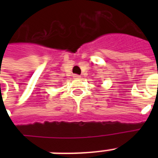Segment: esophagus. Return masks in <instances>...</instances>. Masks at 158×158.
I'll return each mask as SVG.
<instances>
[{
    "label": "esophagus",
    "mask_w": 158,
    "mask_h": 158,
    "mask_svg": "<svg viewBox=\"0 0 158 158\" xmlns=\"http://www.w3.org/2000/svg\"><path fill=\"white\" fill-rule=\"evenodd\" d=\"M73 77H74V79H80L81 78V76L79 74H73Z\"/></svg>",
    "instance_id": "1"
}]
</instances>
